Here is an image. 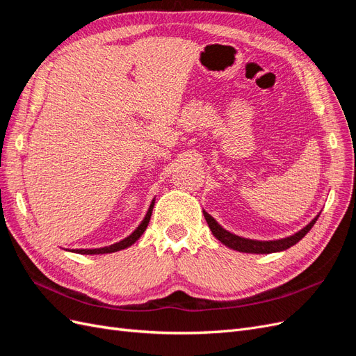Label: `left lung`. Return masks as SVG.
<instances>
[{
	"instance_id": "left-lung-1",
	"label": "left lung",
	"mask_w": 356,
	"mask_h": 356,
	"mask_svg": "<svg viewBox=\"0 0 356 356\" xmlns=\"http://www.w3.org/2000/svg\"><path fill=\"white\" fill-rule=\"evenodd\" d=\"M204 220H207L209 229L212 232V234L217 238L220 242H222L225 246L232 248V250L241 251V252H250V254H272V252H279L288 250L293 245H296L297 242H300L305 236L309 233V230L314 227V224L316 222L318 217L312 220L303 230H300L298 233L289 236V238L281 239V241H268V242H260V241H251V239H245V238H239V236L232 234L230 232L224 230L221 225L215 221L208 212L203 211Z\"/></svg>"
}]
</instances>
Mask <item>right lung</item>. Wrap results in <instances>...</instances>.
<instances>
[{"mask_svg": "<svg viewBox=\"0 0 356 356\" xmlns=\"http://www.w3.org/2000/svg\"><path fill=\"white\" fill-rule=\"evenodd\" d=\"M153 207H154V202H152V204H149V209H148V212H147V215H145V218H144V221L139 224V227L131 234V236H127L126 239H123V241H120V242H117V243H114V245H111V246H105V248H98V250H74V252H77V254H108V252H115V251H120V250H124V248H127V246H131L132 243H135L139 238H141V234L145 232V229H147V225H148V222H149V218H152V213H153Z\"/></svg>", "mask_w": 356, "mask_h": 356, "instance_id": "add662e5", "label": "right lung"}]
</instances>
